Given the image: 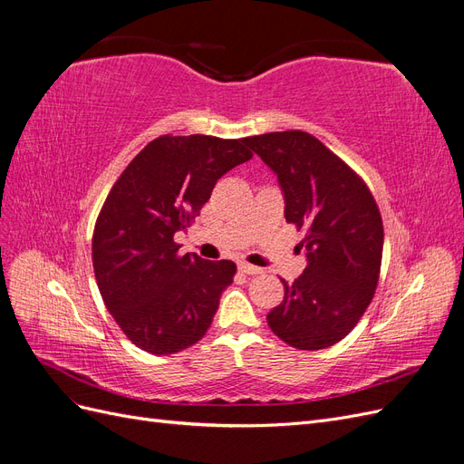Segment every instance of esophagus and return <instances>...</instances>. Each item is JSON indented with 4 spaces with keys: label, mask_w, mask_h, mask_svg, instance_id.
I'll use <instances>...</instances> for the list:
<instances>
[{
    "label": "esophagus",
    "mask_w": 464,
    "mask_h": 464,
    "mask_svg": "<svg viewBox=\"0 0 464 464\" xmlns=\"http://www.w3.org/2000/svg\"><path fill=\"white\" fill-rule=\"evenodd\" d=\"M237 269H240L244 275H261V273H263V269H259V266L249 265V263H246V261L237 263Z\"/></svg>",
    "instance_id": "1"
}]
</instances>
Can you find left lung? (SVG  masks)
<instances>
[{"instance_id":"8db88e82","label":"left lung","mask_w":464,"mask_h":464,"mask_svg":"<svg viewBox=\"0 0 464 464\" xmlns=\"http://www.w3.org/2000/svg\"><path fill=\"white\" fill-rule=\"evenodd\" d=\"M276 174L285 217L304 232V273L285 285L266 315L280 341L298 350L333 346L356 327L373 298L383 256V220L370 188L314 135L290 130L246 137Z\"/></svg>"}]
</instances>
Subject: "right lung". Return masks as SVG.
<instances>
[{"mask_svg": "<svg viewBox=\"0 0 464 464\" xmlns=\"http://www.w3.org/2000/svg\"><path fill=\"white\" fill-rule=\"evenodd\" d=\"M251 157L246 139L160 135L111 186L94 224V276L108 312L145 353L186 350L213 323L236 265L179 256L174 234L199 217L217 179Z\"/></svg>", "mask_w": 464, "mask_h": 464, "instance_id": "add662e5", "label": "right lung"}]
</instances>
